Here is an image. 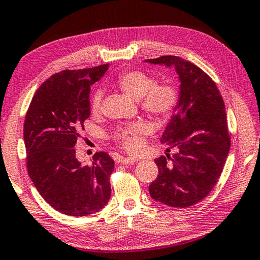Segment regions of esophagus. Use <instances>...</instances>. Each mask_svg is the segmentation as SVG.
<instances>
[{"label": "esophagus", "mask_w": 260, "mask_h": 260, "mask_svg": "<svg viewBox=\"0 0 260 260\" xmlns=\"http://www.w3.org/2000/svg\"><path fill=\"white\" fill-rule=\"evenodd\" d=\"M138 160L139 159L137 157H122V156H119L117 162L120 163V164H125V166H126V164H134V163H137Z\"/></svg>", "instance_id": "34e87169"}]
</instances>
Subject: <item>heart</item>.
I'll list each match as a JSON object with an SVG mask.
<instances>
[{"instance_id":"1","label":"heart","mask_w":260,"mask_h":260,"mask_svg":"<svg viewBox=\"0 0 260 260\" xmlns=\"http://www.w3.org/2000/svg\"><path fill=\"white\" fill-rule=\"evenodd\" d=\"M117 84L123 92L134 100H141V108L148 114L166 120L175 112L178 104V92L175 86L156 81L148 74L140 71H127L117 78ZM102 91L94 92L91 100V111L100 112L102 104ZM150 132L146 121H137L114 132V141L127 151H137L142 146V135Z\"/></svg>"}]
</instances>
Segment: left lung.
<instances>
[{"mask_svg":"<svg viewBox=\"0 0 260 260\" xmlns=\"http://www.w3.org/2000/svg\"><path fill=\"white\" fill-rule=\"evenodd\" d=\"M146 62L174 67L180 82L178 104L160 138L176 154L155 159L158 176L149 185L150 197L170 207H189L209 194L228 157L224 102L212 78L189 61L164 55Z\"/></svg>","mask_w":260,"mask_h":260,"instance_id":"8db88e82","label":"left lung"}]
</instances>
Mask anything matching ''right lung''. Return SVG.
<instances>
[{"instance_id": "right-lung-1", "label": "right lung", "mask_w": 260, "mask_h": 260, "mask_svg": "<svg viewBox=\"0 0 260 260\" xmlns=\"http://www.w3.org/2000/svg\"><path fill=\"white\" fill-rule=\"evenodd\" d=\"M109 64L62 71L37 90L24 122L28 176L45 201L69 216H86L108 205L114 160L96 152L91 166L76 158L75 145L90 117V86Z\"/></svg>"}]
</instances>
